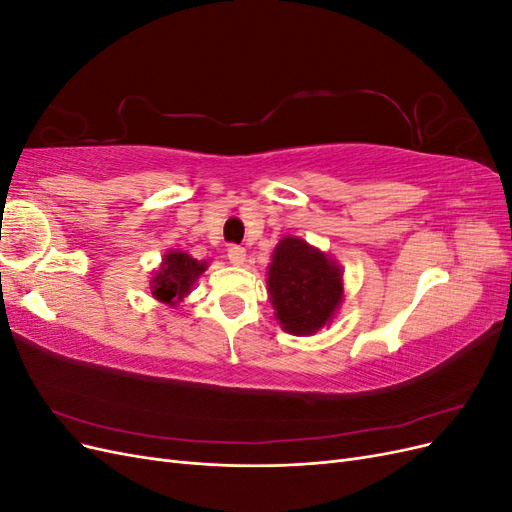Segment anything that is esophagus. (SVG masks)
<instances>
[{
  "label": "esophagus",
  "instance_id": "34e87169",
  "mask_svg": "<svg viewBox=\"0 0 512 512\" xmlns=\"http://www.w3.org/2000/svg\"><path fill=\"white\" fill-rule=\"evenodd\" d=\"M245 250L243 247H239V245H232L230 250H228V260H230V265H235V267H243L245 265Z\"/></svg>",
  "mask_w": 512,
  "mask_h": 512
}]
</instances>
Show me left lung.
Returning <instances> with one entry per match:
<instances>
[{
    "label": "left lung",
    "mask_w": 512,
    "mask_h": 512,
    "mask_svg": "<svg viewBox=\"0 0 512 512\" xmlns=\"http://www.w3.org/2000/svg\"><path fill=\"white\" fill-rule=\"evenodd\" d=\"M267 286L282 329L314 335L331 324L344 299V271L318 247L299 237H284L271 256Z\"/></svg>",
    "instance_id": "8db88e82"
}]
</instances>
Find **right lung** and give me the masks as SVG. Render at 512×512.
Masks as SVG:
<instances>
[{
	"label": "right lung",
	"instance_id": "add662e5",
	"mask_svg": "<svg viewBox=\"0 0 512 512\" xmlns=\"http://www.w3.org/2000/svg\"><path fill=\"white\" fill-rule=\"evenodd\" d=\"M209 262L196 260L190 254L170 250L164 254L162 265L151 280V294L160 303L177 305L188 297L194 282L207 271Z\"/></svg>",
	"mask_w": 512,
	"mask_h": 512
}]
</instances>
